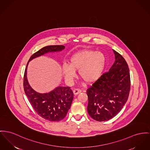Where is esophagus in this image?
I'll list each match as a JSON object with an SVG mask.
<instances>
[{
	"label": "esophagus",
	"mask_w": 150,
	"mask_h": 150,
	"mask_svg": "<svg viewBox=\"0 0 150 150\" xmlns=\"http://www.w3.org/2000/svg\"><path fill=\"white\" fill-rule=\"evenodd\" d=\"M81 91H82V90H80V89H74V90H73V93H74V95H77V94L80 93Z\"/></svg>",
	"instance_id": "34e87169"
}]
</instances>
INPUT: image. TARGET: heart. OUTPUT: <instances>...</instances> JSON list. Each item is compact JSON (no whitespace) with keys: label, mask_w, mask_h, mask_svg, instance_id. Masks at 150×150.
Masks as SVG:
<instances>
[{"label":"heart","mask_w":150,"mask_h":150,"mask_svg":"<svg viewBox=\"0 0 150 150\" xmlns=\"http://www.w3.org/2000/svg\"><path fill=\"white\" fill-rule=\"evenodd\" d=\"M106 64L103 53L94 50H83L73 54L69 65H63L62 73L68 81L75 76V70H79L80 78L86 83H92L101 76Z\"/></svg>","instance_id":"b5f03b06"}]
</instances>
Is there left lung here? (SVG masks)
<instances>
[{
  "label": "left lung",
  "mask_w": 150,
  "mask_h": 150,
  "mask_svg": "<svg viewBox=\"0 0 150 150\" xmlns=\"http://www.w3.org/2000/svg\"><path fill=\"white\" fill-rule=\"evenodd\" d=\"M113 52L115 58L114 64L86 90L88 112L93 119L99 122L108 120L118 114L130 93V71L127 62L119 53Z\"/></svg>",
  "instance_id": "left-lung-1"
}]
</instances>
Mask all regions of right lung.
Masks as SVG:
<instances>
[{
    "instance_id": "right-lung-1",
    "label": "right lung",
    "mask_w": 150,
    "mask_h": 150,
    "mask_svg": "<svg viewBox=\"0 0 150 150\" xmlns=\"http://www.w3.org/2000/svg\"><path fill=\"white\" fill-rule=\"evenodd\" d=\"M64 45H50L43 47L30 56V60L48 52L64 50ZM27 64L23 80L25 93L35 111L45 120L57 122L63 120L70 108L73 99V92L70 87L59 86L48 93L41 94L33 90L27 79Z\"/></svg>"
}]
</instances>
